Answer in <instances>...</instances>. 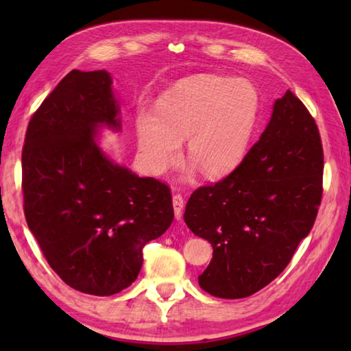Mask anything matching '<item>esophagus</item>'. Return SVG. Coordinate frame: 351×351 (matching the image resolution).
Instances as JSON below:
<instances>
[{
	"mask_svg": "<svg viewBox=\"0 0 351 351\" xmlns=\"http://www.w3.org/2000/svg\"><path fill=\"white\" fill-rule=\"evenodd\" d=\"M182 207H184V199L181 195H173V210H175V218L181 219L182 215Z\"/></svg>",
	"mask_w": 351,
	"mask_h": 351,
	"instance_id": "1",
	"label": "esophagus"
}]
</instances>
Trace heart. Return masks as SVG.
Listing matches in <instances>:
<instances>
[{
	"label": "heart",
	"mask_w": 351,
	"mask_h": 351,
	"mask_svg": "<svg viewBox=\"0 0 351 351\" xmlns=\"http://www.w3.org/2000/svg\"><path fill=\"white\" fill-rule=\"evenodd\" d=\"M260 114V94L249 80L195 75L171 88L156 104V114L141 111L136 133L142 159L162 175L181 156L187 139L192 169L226 176L239 167L251 145Z\"/></svg>",
	"instance_id": "heart-1"
}]
</instances>
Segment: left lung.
<instances>
[{"label": "left lung", "instance_id": "obj_1", "mask_svg": "<svg viewBox=\"0 0 351 351\" xmlns=\"http://www.w3.org/2000/svg\"><path fill=\"white\" fill-rule=\"evenodd\" d=\"M322 173L316 122L288 90L239 167L187 201V228L213 247L199 287L221 299H243L274 280L310 234Z\"/></svg>", "mask_w": 351, "mask_h": 351}]
</instances>
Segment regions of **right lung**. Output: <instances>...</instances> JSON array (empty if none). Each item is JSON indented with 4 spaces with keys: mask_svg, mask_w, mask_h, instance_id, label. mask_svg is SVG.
<instances>
[{
    "mask_svg": "<svg viewBox=\"0 0 351 351\" xmlns=\"http://www.w3.org/2000/svg\"><path fill=\"white\" fill-rule=\"evenodd\" d=\"M102 128H122L111 75L73 69L35 111L21 154L29 229L57 276L93 295L128 288L142 247L175 217L164 182L106 156Z\"/></svg>",
    "mask_w": 351,
    "mask_h": 351,
    "instance_id": "add662e5",
    "label": "right lung"
}]
</instances>
